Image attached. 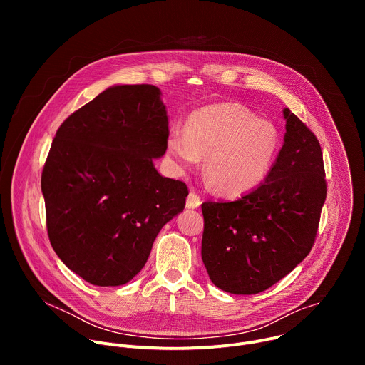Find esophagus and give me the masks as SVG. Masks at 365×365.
Masks as SVG:
<instances>
[{
    "label": "esophagus",
    "instance_id": "obj_1",
    "mask_svg": "<svg viewBox=\"0 0 365 365\" xmlns=\"http://www.w3.org/2000/svg\"><path fill=\"white\" fill-rule=\"evenodd\" d=\"M202 200H200V196L195 192H190L187 199H186V207L187 210H197V207L200 206Z\"/></svg>",
    "mask_w": 365,
    "mask_h": 365
}]
</instances>
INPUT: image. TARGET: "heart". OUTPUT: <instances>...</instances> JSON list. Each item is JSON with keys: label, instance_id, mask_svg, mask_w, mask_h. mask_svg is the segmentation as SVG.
<instances>
[{"label": "heart", "instance_id": "obj_1", "mask_svg": "<svg viewBox=\"0 0 365 365\" xmlns=\"http://www.w3.org/2000/svg\"><path fill=\"white\" fill-rule=\"evenodd\" d=\"M279 147L276 125L240 103L203 107L190 114L185 131L172 128L166 138V151L176 170L186 172L206 158L207 182L228 197L245 195L262 183Z\"/></svg>", "mask_w": 365, "mask_h": 365}]
</instances>
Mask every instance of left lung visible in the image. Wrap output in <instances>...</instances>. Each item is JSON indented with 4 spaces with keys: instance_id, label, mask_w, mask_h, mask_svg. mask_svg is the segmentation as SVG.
<instances>
[{
    "instance_id": "1",
    "label": "left lung",
    "mask_w": 365,
    "mask_h": 365,
    "mask_svg": "<svg viewBox=\"0 0 365 365\" xmlns=\"http://www.w3.org/2000/svg\"><path fill=\"white\" fill-rule=\"evenodd\" d=\"M283 117L284 143L264 182L234 202L202 203V262L232 294L272 287L315 242L327 199L321 144L289 108Z\"/></svg>"
}]
</instances>
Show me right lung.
Returning a JSON list of instances; mask_svg holds the SVG:
<instances>
[{
  "label": "right lung",
  "instance_id": "1",
  "mask_svg": "<svg viewBox=\"0 0 365 365\" xmlns=\"http://www.w3.org/2000/svg\"><path fill=\"white\" fill-rule=\"evenodd\" d=\"M154 85L101 92L59 127L41 173L51 247L95 286H121L185 207L187 186L163 178L169 120Z\"/></svg>",
  "mask_w": 365,
  "mask_h": 365
}]
</instances>
